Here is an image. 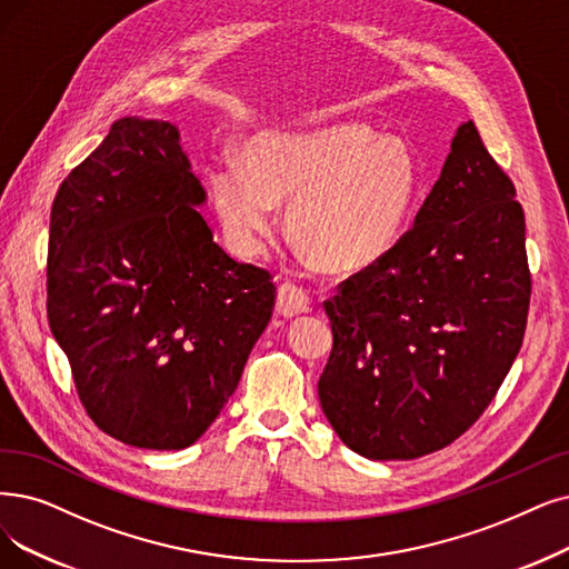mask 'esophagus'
I'll return each instance as SVG.
<instances>
[{
    "label": "esophagus",
    "instance_id": "34e87169",
    "mask_svg": "<svg viewBox=\"0 0 569 569\" xmlns=\"http://www.w3.org/2000/svg\"><path fill=\"white\" fill-rule=\"evenodd\" d=\"M276 310L287 317V320H291V317H299L303 312L310 310V297L308 293L297 287V284H282L280 291H278V303H276Z\"/></svg>",
    "mask_w": 569,
    "mask_h": 569
}]
</instances>
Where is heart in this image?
Listing matches in <instances>:
<instances>
[{
  "label": "heart",
  "instance_id": "heart-1",
  "mask_svg": "<svg viewBox=\"0 0 569 569\" xmlns=\"http://www.w3.org/2000/svg\"><path fill=\"white\" fill-rule=\"evenodd\" d=\"M242 168L210 170V200L238 257H259L287 208V238L325 272L367 270L401 240L418 200L413 147L367 123L306 132H259L242 144Z\"/></svg>",
  "mask_w": 569,
  "mask_h": 569
}]
</instances>
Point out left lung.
<instances>
[{"instance_id":"1","label":"left lung","mask_w":569,"mask_h":569,"mask_svg":"<svg viewBox=\"0 0 569 569\" xmlns=\"http://www.w3.org/2000/svg\"><path fill=\"white\" fill-rule=\"evenodd\" d=\"M526 217L471 121L380 263L325 303L333 348L317 382L333 431L369 460H416L481 418L522 346Z\"/></svg>"}]
</instances>
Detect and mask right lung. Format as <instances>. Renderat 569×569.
I'll return each mask as SVG.
<instances>
[{
	"label": "right lung",
	"mask_w": 569,
	"mask_h": 569,
	"mask_svg": "<svg viewBox=\"0 0 569 569\" xmlns=\"http://www.w3.org/2000/svg\"><path fill=\"white\" fill-rule=\"evenodd\" d=\"M174 123L126 117L53 200L49 325L81 403L121 443L181 450L236 392L276 287L212 240Z\"/></svg>",
	"instance_id": "1"
}]
</instances>
